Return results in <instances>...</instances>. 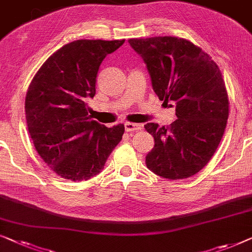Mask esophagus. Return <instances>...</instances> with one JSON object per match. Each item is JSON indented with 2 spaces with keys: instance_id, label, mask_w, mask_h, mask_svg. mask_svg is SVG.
Segmentation results:
<instances>
[{
  "instance_id": "34e87169",
  "label": "esophagus",
  "mask_w": 252,
  "mask_h": 252,
  "mask_svg": "<svg viewBox=\"0 0 252 252\" xmlns=\"http://www.w3.org/2000/svg\"><path fill=\"white\" fill-rule=\"evenodd\" d=\"M142 126L140 124H134V123H125V130L126 132H135V130H140Z\"/></svg>"
}]
</instances>
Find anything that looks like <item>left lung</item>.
Returning a JSON list of instances; mask_svg holds the SVG:
<instances>
[{
  "label": "left lung",
  "instance_id": "left-lung-1",
  "mask_svg": "<svg viewBox=\"0 0 252 252\" xmlns=\"http://www.w3.org/2000/svg\"><path fill=\"white\" fill-rule=\"evenodd\" d=\"M128 43L147 63L159 100L176 104L177 119L169 126H144L155 138L147 167L168 180L195 175L216 152L227 124L229 102L220 68L184 38L158 36Z\"/></svg>",
  "mask_w": 252,
  "mask_h": 252
}]
</instances>
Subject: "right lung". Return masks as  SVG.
I'll list each match as a JSON object with an SVG mask.
<instances>
[{"label": "right lung", "instance_id": "1", "mask_svg": "<svg viewBox=\"0 0 252 252\" xmlns=\"http://www.w3.org/2000/svg\"><path fill=\"white\" fill-rule=\"evenodd\" d=\"M122 41L78 39L54 52L28 87L25 111L36 151L57 175L87 181L103 166L123 138V124L105 127L87 114L95 95L96 75L108 54Z\"/></svg>", "mask_w": 252, "mask_h": 252}]
</instances>
